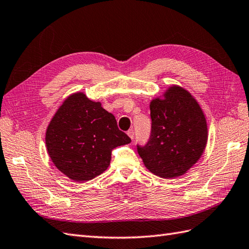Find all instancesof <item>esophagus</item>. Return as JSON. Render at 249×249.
Returning <instances> with one entry per match:
<instances>
[{
	"mask_svg": "<svg viewBox=\"0 0 249 249\" xmlns=\"http://www.w3.org/2000/svg\"><path fill=\"white\" fill-rule=\"evenodd\" d=\"M127 135L129 136V138L131 139V140H134V138H135V131H134V129H129L128 131H127Z\"/></svg>",
	"mask_w": 249,
	"mask_h": 249,
	"instance_id": "34e87169",
	"label": "esophagus"
}]
</instances>
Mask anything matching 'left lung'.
Masks as SVG:
<instances>
[{
	"mask_svg": "<svg viewBox=\"0 0 249 249\" xmlns=\"http://www.w3.org/2000/svg\"><path fill=\"white\" fill-rule=\"evenodd\" d=\"M151 136L144 146L137 144L144 165L162 178H176L203 155L208 128L198 103L181 87H170L164 98L151 102Z\"/></svg>",
	"mask_w": 249,
	"mask_h": 249,
	"instance_id": "obj_1",
	"label": "left lung"
}]
</instances>
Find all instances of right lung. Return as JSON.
I'll return each mask as SVG.
<instances>
[{
    "mask_svg": "<svg viewBox=\"0 0 249 249\" xmlns=\"http://www.w3.org/2000/svg\"><path fill=\"white\" fill-rule=\"evenodd\" d=\"M114 115L82 92L69 96L50 122L46 149L61 173L87 181L107 170L112 149L130 143Z\"/></svg>",
    "mask_w": 249,
    "mask_h": 249,
    "instance_id": "right-lung-1",
    "label": "right lung"
}]
</instances>
